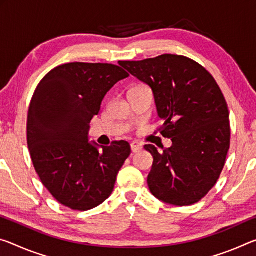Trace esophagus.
Segmentation results:
<instances>
[{"mask_svg":"<svg viewBox=\"0 0 256 256\" xmlns=\"http://www.w3.org/2000/svg\"><path fill=\"white\" fill-rule=\"evenodd\" d=\"M142 149V144H139V142H132L131 144V150L132 152H139V150Z\"/></svg>","mask_w":256,"mask_h":256,"instance_id":"esophagus-1","label":"esophagus"}]
</instances>
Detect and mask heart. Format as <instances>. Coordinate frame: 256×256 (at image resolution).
Instances as JSON below:
<instances>
[{
  "label": "heart",
  "mask_w": 256,
  "mask_h": 256,
  "mask_svg": "<svg viewBox=\"0 0 256 256\" xmlns=\"http://www.w3.org/2000/svg\"><path fill=\"white\" fill-rule=\"evenodd\" d=\"M142 88V86H133V88H130V90H136V88Z\"/></svg>",
  "instance_id": "obj_1"
}]
</instances>
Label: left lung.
Returning <instances> with one entry per match:
<instances>
[{
  "label": "left lung",
  "mask_w": 256,
  "mask_h": 256,
  "mask_svg": "<svg viewBox=\"0 0 256 256\" xmlns=\"http://www.w3.org/2000/svg\"><path fill=\"white\" fill-rule=\"evenodd\" d=\"M120 66L148 84L154 92L160 134L172 147L158 152L148 176L150 192L176 206L198 202L216 186L230 147L229 109L216 80L184 56L162 54Z\"/></svg>",
  "instance_id": "obj_1"
}]
</instances>
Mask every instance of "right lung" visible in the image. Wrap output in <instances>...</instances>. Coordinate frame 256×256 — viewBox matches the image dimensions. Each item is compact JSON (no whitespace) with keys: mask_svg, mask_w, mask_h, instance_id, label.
<instances>
[{"mask_svg":"<svg viewBox=\"0 0 256 256\" xmlns=\"http://www.w3.org/2000/svg\"><path fill=\"white\" fill-rule=\"evenodd\" d=\"M128 74L112 64H60L43 77L27 116V144L36 173L56 200L88 210L110 196L131 154L124 140L109 147L88 142L93 116L107 92Z\"/></svg>","mask_w":256,"mask_h":256,"instance_id":"right-lung-1","label":"right lung"}]
</instances>
